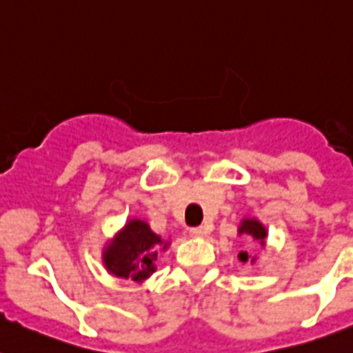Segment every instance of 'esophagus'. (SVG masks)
<instances>
[{"label":"esophagus","mask_w":353,"mask_h":353,"mask_svg":"<svg viewBox=\"0 0 353 353\" xmlns=\"http://www.w3.org/2000/svg\"><path fill=\"white\" fill-rule=\"evenodd\" d=\"M207 233H209V230H207L205 226H195V228L190 230V235L196 236V239H200V236H205Z\"/></svg>","instance_id":"esophagus-1"}]
</instances>
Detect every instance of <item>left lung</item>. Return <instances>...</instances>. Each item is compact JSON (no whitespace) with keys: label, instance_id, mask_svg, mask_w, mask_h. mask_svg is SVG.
Instances as JSON below:
<instances>
[{"label":"left lung","instance_id":"left-lung-1","mask_svg":"<svg viewBox=\"0 0 353 353\" xmlns=\"http://www.w3.org/2000/svg\"><path fill=\"white\" fill-rule=\"evenodd\" d=\"M239 233L240 235H242V233H247V235H251L252 239L258 240V242H261V245H265L266 230H265V226H263L259 221H256V219H243L242 225H240V228H239ZM239 258H240V261L245 263L247 259H249V254H247V252H240Z\"/></svg>","mask_w":353,"mask_h":353}]
</instances>
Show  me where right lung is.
Here are the masks:
<instances>
[{"label": "right lung", "instance_id": "obj_1", "mask_svg": "<svg viewBox=\"0 0 353 353\" xmlns=\"http://www.w3.org/2000/svg\"><path fill=\"white\" fill-rule=\"evenodd\" d=\"M167 245L169 243L154 235L146 223L132 219L108 245L104 263L117 276L141 282L154 272L158 249H165Z\"/></svg>", "mask_w": 353, "mask_h": 353}]
</instances>
